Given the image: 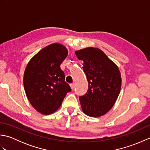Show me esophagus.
I'll return each instance as SVG.
<instances>
[{
    "instance_id": "1",
    "label": "esophagus",
    "mask_w": 150,
    "mask_h": 150,
    "mask_svg": "<svg viewBox=\"0 0 150 150\" xmlns=\"http://www.w3.org/2000/svg\"><path fill=\"white\" fill-rule=\"evenodd\" d=\"M70 87H71V88L72 89H74V88H75V84L74 83H73V84H70Z\"/></svg>"
}]
</instances>
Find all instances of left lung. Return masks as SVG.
<instances>
[{"label": "left lung", "instance_id": "left-lung-1", "mask_svg": "<svg viewBox=\"0 0 150 150\" xmlns=\"http://www.w3.org/2000/svg\"><path fill=\"white\" fill-rule=\"evenodd\" d=\"M75 55L82 64L88 82V90L79 97L82 110L87 115L98 117L108 112L119 97L122 79L115 63L103 51L89 47L77 50Z\"/></svg>", "mask_w": 150, "mask_h": 150}]
</instances>
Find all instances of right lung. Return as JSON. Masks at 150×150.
Segmentation results:
<instances>
[{
	"label": "right lung",
	"mask_w": 150,
	"mask_h": 150,
	"mask_svg": "<svg viewBox=\"0 0 150 150\" xmlns=\"http://www.w3.org/2000/svg\"><path fill=\"white\" fill-rule=\"evenodd\" d=\"M68 54L64 46L53 43L40 50L26 67L24 90L31 106L41 114L55 112L71 90L60 67Z\"/></svg>",
	"instance_id": "obj_1"
}]
</instances>
